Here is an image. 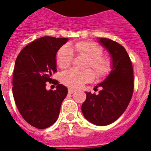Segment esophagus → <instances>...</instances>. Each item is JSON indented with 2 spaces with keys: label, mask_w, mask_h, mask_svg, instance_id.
<instances>
[{
  "label": "esophagus",
  "mask_w": 151,
  "mask_h": 151,
  "mask_svg": "<svg viewBox=\"0 0 151 151\" xmlns=\"http://www.w3.org/2000/svg\"><path fill=\"white\" fill-rule=\"evenodd\" d=\"M76 90H73V89H68V93H75Z\"/></svg>",
  "instance_id": "34e87169"
}]
</instances>
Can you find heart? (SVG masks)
<instances>
[{
  "mask_svg": "<svg viewBox=\"0 0 151 151\" xmlns=\"http://www.w3.org/2000/svg\"><path fill=\"white\" fill-rule=\"evenodd\" d=\"M86 58L83 68H89L83 70L69 69L61 75L63 84L70 88H80L94 79V72L98 79L106 77L112 70V62L109 58L103 55V48L92 41H81L68 47L63 45L56 54V64L61 69L68 68L71 65L74 54ZM91 70H90V69Z\"/></svg>",
  "mask_w": 151,
  "mask_h": 151,
  "instance_id": "b5f03b06",
  "label": "heart"
}]
</instances>
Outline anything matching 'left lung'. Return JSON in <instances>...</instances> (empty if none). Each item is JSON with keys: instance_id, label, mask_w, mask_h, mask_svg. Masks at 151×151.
I'll use <instances>...</instances> for the list:
<instances>
[{"instance_id": "left-lung-1", "label": "left lung", "mask_w": 151, "mask_h": 151, "mask_svg": "<svg viewBox=\"0 0 151 151\" xmlns=\"http://www.w3.org/2000/svg\"><path fill=\"white\" fill-rule=\"evenodd\" d=\"M112 58V68L100 87L99 94L86 93L81 109L84 117L96 125H107L116 121L125 111L134 91L132 63L125 48L109 39H100Z\"/></svg>"}]
</instances>
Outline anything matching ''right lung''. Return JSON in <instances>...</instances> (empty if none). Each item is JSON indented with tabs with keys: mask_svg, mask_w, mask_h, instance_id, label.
Returning <instances> with one entry per match:
<instances>
[{
	"mask_svg": "<svg viewBox=\"0 0 151 151\" xmlns=\"http://www.w3.org/2000/svg\"><path fill=\"white\" fill-rule=\"evenodd\" d=\"M67 38L45 36L32 42L19 52L13 75V95L25 121L39 129L48 128L59 115L68 89L52 79L57 72L55 56ZM56 85L47 91L45 83Z\"/></svg>",
	"mask_w": 151,
	"mask_h": 151,
	"instance_id": "add662e5",
	"label": "right lung"
}]
</instances>
